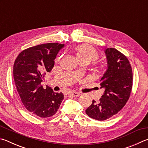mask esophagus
<instances>
[{"label":"esophagus","instance_id":"34e87169","mask_svg":"<svg viewBox=\"0 0 148 148\" xmlns=\"http://www.w3.org/2000/svg\"><path fill=\"white\" fill-rule=\"evenodd\" d=\"M70 94H71V95H72V97H77L80 95L79 92H76V91H72V92H70Z\"/></svg>","mask_w":148,"mask_h":148}]
</instances>
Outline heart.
I'll return each mask as SVG.
<instances>
[{"mask_svg": "<svg viewBox=\"0 0 148 148\" xmlns=\"http://www.w3.org/2000/svg\"><path fill=\"white\" fill-rule=\"evenodd\" d=\"M75 51L76 58L80 61H86L89 62L95 61L99 59V54L93 47L87 44H81L76 47Z\"/></svg>", "mask_w": 148, "mask_h": 148, "instance_id": "1", "label": "heart"}]
</instances>
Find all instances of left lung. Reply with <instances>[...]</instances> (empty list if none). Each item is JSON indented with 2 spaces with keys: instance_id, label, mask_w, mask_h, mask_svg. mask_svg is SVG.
<instances>
[{
  "instance_id": "1",
  "label": "left lung",
  "mask_w": 148,
  "mask_h": 148,
  "mask_svg": "<svg viewBox=\"0 0 148 148\" xmlns=\"http://www.w3.org/2000/svg\"><path fill=\"white\" fill-rule=\"evenodd\" d=\"M108 69L101 79L103 95L98 102L92 101L86 110L91 118L104 121L117 114L126 104L132 87V71L127 57L115 48L104 50Z\"/></svg>"
}]
</instances>
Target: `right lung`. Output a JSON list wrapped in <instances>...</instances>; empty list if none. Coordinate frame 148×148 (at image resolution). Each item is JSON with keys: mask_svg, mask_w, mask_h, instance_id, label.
<instances>
[{"mask_svg": "<svg viewBox=\"0 0 148 148\" xmlns=\"http://www.w3.org/2000/svg\"><path fill=\"white\" fill-rule=\"evenodd\" d=\"M64 44L48 43L22 51L14 64V79L17 91L25 108L40 117H49L58 110L64 99L62 92L51 87L43 88L42 82L50 72L59 50Z\"/></svg>", "mask_w": 148, "mask_h": 148, "instance_id": "obj_1", "label": "right lung"}]
</instances>
